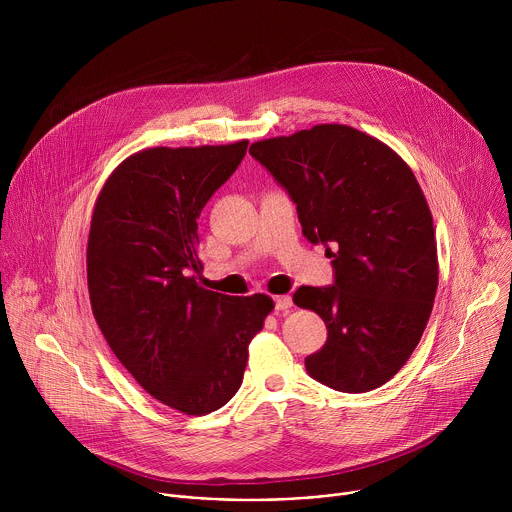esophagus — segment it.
I'll list each match as a JSON object with an SVG mask.
<instances>
[{
  "mask_svg": "<svg viewBox=\"0 0 512 512\" xmlns=\"http://www.w3.org/2000/svg\"><path fill=\"white\" fill-rule=\"evenodd\" d=\"M291 306H294V300H291V296H277L275 298V310L287 312Z\"/></svg>",
  "mask_w": 512,
  "mask_h": 512,
  "instance_id": "obj_1",
  "label": "esophagus"
}]
</instances>
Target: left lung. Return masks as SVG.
<instances>
[{"label": "left lung", "mask_w": 512, "mask_h": 512, "mask_svg": "<svg viewBox=\"0 0 512 512\" xmlns=\"http://www.w3.org/2000/svg\"><path fill=\"white\" fill-rule=\"evenodd\" d=\"M249 152L298 204L302 235L338 247L328 249L336 285L294 294L328 328L308 373L342 393L385 385L419 344L440 275L413 170L381 139L340 123L261 139Z\"/></svg>", "instance_id": "8db88e82"}]
</instances>
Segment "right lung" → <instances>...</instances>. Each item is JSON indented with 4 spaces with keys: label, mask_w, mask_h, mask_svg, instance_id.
Here are the masks:
<instances>
[{
    "label": "right lung",
    "mask_w": 512,
    "mask_h": 512,
    "mask_svg": "<svg viewBox=\"0 0 512 512\" xmlns=\"http://www.w3.org/2000/svg\"><path fill=\"white\" fill-rule=\"evenodd\" d=\"M247 143L135 152L109 174L93 208V316L131 377L184 415L221 409L239 391L249 344L275 308L265 294H216L192 275L200 271L198 216Z\"/></svg>",
    "instance_id": "right-lung-1"
}]
</instances>
